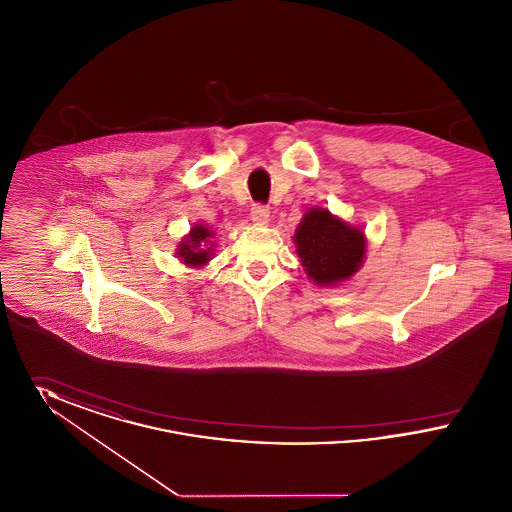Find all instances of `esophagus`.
<instances>
[{
    "mask_svg": "<svg viewBox=\"0 0 512 512\" xmlns=\"http://www.w3.org/2000/svg\"><path fill=\"white\" fill-rule=\"evenodd\" d=\"M268 209L265 205H255L253 209H251V220L255 222V224H267L268 222Z\"/></svg>",
    "mask_w": 512,
    "mask_h": 512,
    "instance_id": "34e87169",
    "label": "esophagus"
}]
</instances>
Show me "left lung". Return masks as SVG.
Here are the masks:
<instances>
[{
	"instance_id": "obj_1",
	"label": "left lung",
	"mask_w": 512,
	"mask_h": 512,
	"mask_svg": "<svg viewBox=\"0 0 512 512\" xmlns=\"http://www.w3.org/2000/svg\"><path fill=\"white\" fill-rule=\"evenodd\" d=\"M293 242L307 276L318 286H334L349 280L365 259L363 230L320 207L305 213Z\"/></svg>"
}]
</instances>
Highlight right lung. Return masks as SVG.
<instances>
[{
	"instance_id": "obj_1",
	"label": "right lung",
	"mask_w": 512,
	"mask_h": 512,
	"mask_svg": "<svg viewBox=\"0 0 512 512\" xmlns=\"http://www.w3.org/2000/svg\"><path fill=\"white\" fill-rule=\"evenodd\" d=\"M211 238H213V232L207 226L195 224L190 234L178 244L176 255L186 267H205L211 261V253H213Z\"/></svg>"
}]
</instances>
